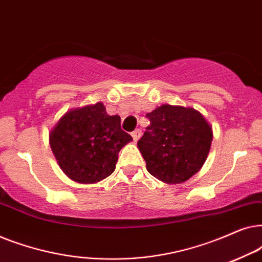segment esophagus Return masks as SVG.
Returning a JSON list of instances; mask_svg holds the SVG:
<instances>
[{
	"label": "esophagus",
	"instance_id": "esophagus-1",
	"mask_svg": "<svg viewBox=\"0 0 262 262\" xmlns=\"http://www.w3.org/2000/svg\"><path fill=\"white\" fill-rule=\"evenodd\" d=\"M131 136H132V138H134V141H135V142H137L138 139L141 138V136H142V131L139 130V128H137V130H135L134 132H132Z\"/></svg>",
	"mask_w": 262,
	"mask_h": 262
}]
</instances>
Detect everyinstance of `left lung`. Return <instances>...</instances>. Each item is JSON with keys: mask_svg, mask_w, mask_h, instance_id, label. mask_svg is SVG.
Returning a JSON list of instances; mask_svg holds the SVG:
<instances>
[{"mask_svg": "<svg viewBox=\"0 0 262 262\" xmlns=\"http://www.w3.org/2000/svg\"><path fill=\"white\" fill-rule=\"evenodd\" d=\"M150 125L137 145L152 177L181 184L198 173L209 155L212 127L191 107L162 105L146 114Z\"/></svg>", "mask_w": 262, "mask_h": 262, "instance_id": "left-lung-1", "label": "left lung"}]
</instances>
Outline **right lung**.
Listing matches in <instances>:
<instances>
[{"label":"right lung","mask_w":262,"mask_h":262,"mask_svg":"<svg viewBox=\"0 0 262 262\" xmlns=\"http://www.w3.org/2000/svg\"><path fill=\"white\" fill-rule=\"evenodd\" d=\"M132 137L120 117L107 114L101 102L67 112L50 132V145L60 169L80 184H96L116 169L120 149Z\"/></svg>","instance_id":"obj_1"}]
</instances>
